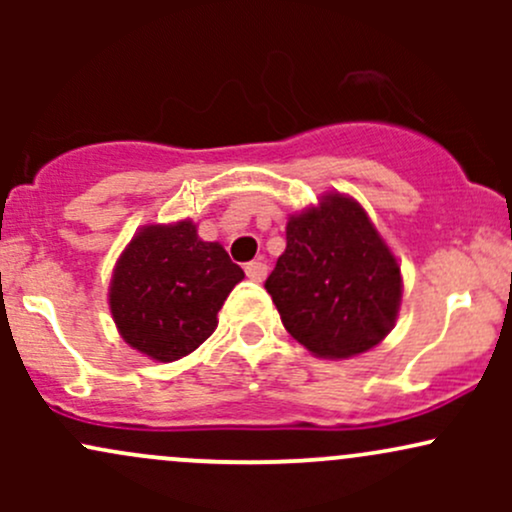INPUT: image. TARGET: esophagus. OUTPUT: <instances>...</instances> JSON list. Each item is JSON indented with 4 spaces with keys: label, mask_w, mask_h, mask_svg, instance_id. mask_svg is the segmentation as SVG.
Listing matches in <instances>:
<instances>
[{
    "label": "esophagus",
    "mask_w": 512,
    "mask_h": 512,
    "mask_svg": "<svg viewBox=\"0 0 512 512\" xmlns=\"http://www.w3.org/2000/svg\"><path fill=\"white\" fill-rule=\"evenodd\" d=\"M245 274H248V279L252 281H264V276H267V264L260 260L248 262L245 264Z\"/></svg>",
    "instance_id": "obj_1"
}]
</instances>
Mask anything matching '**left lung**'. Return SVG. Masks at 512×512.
<instances>
[{
  "label": "left lung",
  "instance_id": "left-lung-1",
  "mask_svg": "<svg viewBox=\"0 0 512 512\" xmlns=\"http://www.w3.org/2000/svg\"><path fill=\"white\" fill-rule=\"evenodd\" d=\"M264 289L293 339L322 358L373 349L395 325L402 276L354 199L327 195L291 216L286 250Z\"/></svg>",
  "mask_w": 512,
  "mask_h": 512
}]
</instances>
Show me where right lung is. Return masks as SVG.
<instances>
[{"instance_id": "right-lung-1", "label": "right lung", "mask_w": 512, "mask_h": 512, "mask_svg": "<svg viewBox=\"0 0 512 512\" xmlns=\"http://www.w3.org/2000/svg\"><path fill=\"white\" fill-rule=\"evenodd\" d=\"M243 269L219 243H204L192 221L146 226L117 262L110 313L122 339L161 363L207 342Z\"/></svg>"}]
</instances>
